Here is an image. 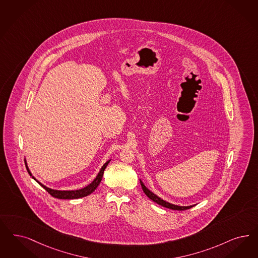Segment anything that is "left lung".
Instances as JSON below:
<instances>
[{"label":"left lung","instance_id":"left-lung-1","mask_svg":"<svg viewBox=\"0 0 258 258\" xmlns=\"http://www.w3.org/2000/svg\"><path fill=\"white\" fill-rule=\"evenodd\" d=\"M140 183H141V186H142L143 190H144L145 195L148 196L150 199H151L153 202L161 205V206H163V207H165V208H168V209H170V210H175V211H185V210L190 209V208H192L194 206H196V205H190V206H178V205L171 204V203H169L168 201L162 199L159 196H156L155 194H153L151 190H150L148 187L145 186V184L143 183V181L141 179H140Z\"/></svg>","mask_w":258,"mask_h":258}]
</instances>
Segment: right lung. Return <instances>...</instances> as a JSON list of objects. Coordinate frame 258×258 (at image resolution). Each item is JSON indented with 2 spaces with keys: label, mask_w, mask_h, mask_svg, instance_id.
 I'll list each match as a JSON object with an SVG mask.
<instances>
[{
  "label": "right lung",
  "mask_w": 258,
  "mask_h": 258,
  "mask_svg": "<svg viewBox=\"0 0 258 258\" xmlns=\"http://www.w3.org/2000/svg\"><path fill=\"white\" fill-rule=\"evenodd\" d=\"M110 160H111V159L107 161V162L102 166V168L100 169V171L98 172L96 177L94 178V180H93L91 183H89L88 186L82 187L80 189H73V190H60V189H54V188L46 187L44 184H42L41 182H39V181L32 175L31 171L29 170V168H28V166H27V160H25V162H26V167H27V171H28L29 175L32 176V178L35 180L36 182H37L40 186H42V187H44L49 195H51L53 197L58 198V199H78V198H82V197L89 196L90 194H92V192L96 189V187L99 186V184H100V182H101V180H102V178H103L104 171H105V169L107 168V166L108 165V163L110 162Z\"/></svg>",
  "instance_id": "right-lung-1"
}]
</instances>
